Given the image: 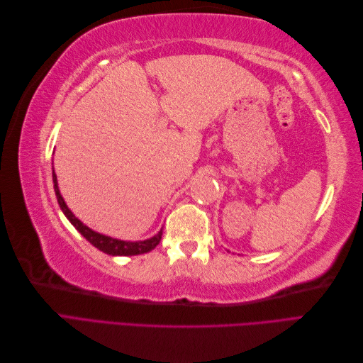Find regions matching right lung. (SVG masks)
<instances>
[{"label":"right lung","instance_id":"obj_1","mask_svg":"<svg viewBox=\"0 0 363 363\" xmlns=\"http://www.w3.org/2000/svg\"><path fill=\"white\" fill-rule=\"evenodd\" d=\"M52 182H54V191H56L57 201H59V206L63 211V213L67 215V218L69 219L71 224L77 230H79V232L98 250H101L103 252H107V255H111V256H138V255H144V252L155 250L156 245H159L160 239H162V230L156 236H152L151 239L139 240V242H125V240L113 239V238H108V236H104V235L94 232V230H91L89 227H86L80 221V219H77L74 216V213L68 208L67 203L63 201L60 191L57 188V177H56V172H54V169H52Z\"/></svg>","mask_w":363,"mask_h":363}]
</instances>
